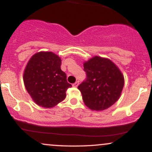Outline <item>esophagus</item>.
Here are the masks:
<instances>
[{
    "label": "esophagus",
    "mask_w": 152,
    "mask_h": 152,
    "mask_svg": "<svg viewBox=\"0 0 152 152\" xmlns=\"http://www.w3.org/2000/svg\"><path fill=\"white\" fill-rule=\"evenodd\" d=\"M78 84H79V82L76 81V82H75L74 84H73V86H74V87H77L78 86Z\"/></svg>",
    "instance_id": "34e87169"
}]
</instances>
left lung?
I'll list each match as a JSON object with an SVG mask.
<instances>
[{
	"label": "left lung",
	"mask_w": 152,
	"mask_h": 152,
	"mask_svg": "<svg viewBox=\"0 0 152 152\" xmlns=\"http://www.w3.org/2000/svg\"><path fill=\"white\" fill-rule=\"evenodd\" d=\"M86 78L78 88L84 104L95 111L111 106L120 97L124 87V76L112 61L95 56L83 64Z\"/></svg>",
	"instance_id": "left-lung-1"
}]
</instances>
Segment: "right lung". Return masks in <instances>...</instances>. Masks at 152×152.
Returning a JSON list of instances; mask_svg holds the SVG:
<instances>
[{
	"label": "right lung",
	"mask_w": 152,
	"mask_h": 152,
	"mask_svg": "<svg viewBox=\"0 0 152 152\" xmlns=\"http://www.w3.org/2000/svg\"><path fill=\"white\" fill-rule=\"evenodd\" d=\"M61 60L52 52H39L26 66L23 81L28 93L38 106L51 108L66 98L71 88L66 74L61 69Z\"/></svg>",
	"instance_id": "right-lung-1"
}]
</instances>
